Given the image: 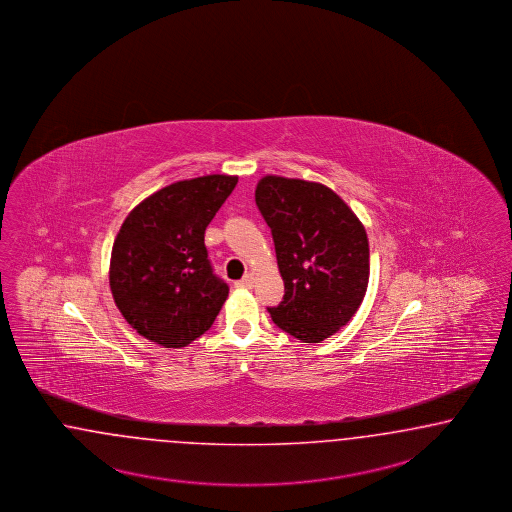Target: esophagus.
<instances>
[{
    "mask_svg": "<svg viewBox=\"0 0 512 512\" xmlns=\"http://www.w3.org/2000/svg\"><path fill=\"white\" fill-rule=\"evenodd\" d=\"M253 282H255V276L249 272L240 282H236V287H240V289H251Z\"/></svg>",
    "mask_w": 512,
    "mask_h": 512,
    "instance_id": "34e87169",
    "label": "esophagus"
}]
</instances>
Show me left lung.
<instances>
[{
    "instance_id": "obj_1",
    "label": "left lung",
    "mask_w": 512,
    "mask_h": 512,
    "mask_svg": "<svg viewBox=\"0 0 512 512\" xmlns=\"http://www.w3.org/2000/svg\"><path fill=\"white\" fill-rule=\"evenodd\" d=\"M255 202L272 230L285 295L272 321L308 344L338 333L369 285V238L352 208L316 181L261 177Z\"/></svg>"
}]
</instances>
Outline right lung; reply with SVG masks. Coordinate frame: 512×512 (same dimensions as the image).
<instances>
[{"label": "right lung", "mask_w": 512, "mask_h": 512, "mask_svg": "<svg viewBox=\"0 0 512 512\" xmlns=\"http://www.w3.org/2000/svg\"><path fill=\"white\" fill-rule=\"evenodd\" d=\"M236 183L225 174L176 181L141 200L115 236L113 300L136 333L162 348H185L204 335L229 297L204 234Z\"/></svg>", "instance_id": "add662e5"}]
</instances>
